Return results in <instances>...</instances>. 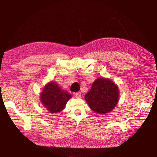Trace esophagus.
Returning <instances> with one entry per match:
<instances>
[{"mask_svg":"<svg viewBox=\"0 0 157 157\" xmlns=\"http://www.w3.org/2000/svg\"><path fill=\"white\" fill-rule=\"evenodd\" d=\"M75 97L76 98H81L82 97V93L81 92H78L75 94Z\"/></svg>","mask_w":157,"mask_h":157,"instance_id":"esophagus-1","label":"esophagus"}]
</instances>
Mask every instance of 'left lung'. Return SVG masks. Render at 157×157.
<instances>
[{"label":"left lung","mask_w":157,"mask_h":157,"mask_svg":"<svg viewBox=\"0 0 157 157\" xmlns=\"http://www.w3.org/2000/svg\"><path fill=\"white\" fill-rule=\"evenodd\" d=\"M119 90L111 80L103 78H98L85 97L90 109L98 114H106L117 105Z\"/></svg>","instance_id":"obj_1"}]
</instances>
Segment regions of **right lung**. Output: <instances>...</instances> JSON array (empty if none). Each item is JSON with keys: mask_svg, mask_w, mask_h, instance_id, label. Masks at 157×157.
Instances as JSON below:
<instances>
[{"mask_svg": "<svg viewBox=\"0 0 157 157\" xmlns=\"http://www.w3.org/2000/svg\"><path fill=\"white\" fill-rule=\"evenodd\" d=\"M71 97L70 94L62 90L55 82H51L44 86L40 95V99L51 113H57L64 109Z\"/></svg>", "mask_w": 157, "mask_h": 157, "instance_id": "add662e5", "label": "right lung"}]
</instances>
